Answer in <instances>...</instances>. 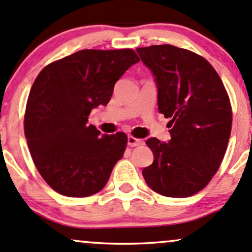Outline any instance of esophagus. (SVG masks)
I'll return each mask as SVG.
<instances>
[{"label": "esophagus", "instance_id": "obj_1", "mask_svg": "<svg viewBox=\"0 0 252 252\" xmlns=\"http://www.w3.org/2000/svg\"><path fill=\"white\" fill-rule=\"evenodd\" d=\"M143 143V141L139 138H136L134 136H128V145L129 147H137Z\"/></svg>", "mask_w": 252, "mask_h": 252}]
</instances>
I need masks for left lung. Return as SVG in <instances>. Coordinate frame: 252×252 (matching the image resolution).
Instances as JSON below:
<instances>
[{
	"mask_svg": "<svg viewBox=\"0 0 252 252\" xmlns=\"http://www.w3.org/2000/svg\"><path fill=\"white\" fill-rule=\"evenodd\" d=\"M155 77L158 111L170 141L151 137L153 164L142 174L154 191L183 198L201 191L220 168L231 132V105L225 88L207 60L170 44L137 48Z\"/></svg>",
	"mask_w": 252,
	"mask_h": 252,
	"instance_id": "1",
	"label": "left lung"
}]
</instances>
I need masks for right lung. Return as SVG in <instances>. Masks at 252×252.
<instances>
[{
    "label": "right lung",
    "mask_w": 252,
    "mask_h": 252,
    "mask_svg": "<svg viewBox=\"0 0 252 252\" xmlns=\"http://www.w3.org/2000/svg\"><path fill=\"white\" fill-rule=\"evenodd\" d=\"M132 49H86L42 69L24 115L30 155L56 192L88 197L101 191L126 150V135H101L88 116L107 105L115 83L135 63Z\"/></svg>",
    "instance_id": "add662e5"
}]
</instances>
